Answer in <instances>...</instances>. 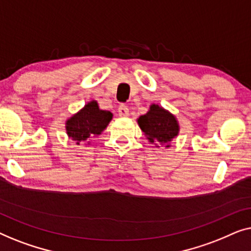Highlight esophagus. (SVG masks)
<instances>
[{
  "label": "esophagus",
  "mask_w": 251,
  "mask_h": 251,
  "mask_svg": "<svg viewBox=\"0 0 251 251\" xmlns=\"http://www.w3.org/2000/svg\"><path fill=\"white\" fill-rule=\"evenodd\" d=\"M118 114L121 117H127V116L129 115V110H128V107L125 104H121L118 108Z\"/></svg>",
  "instance_id": "esophagus-1"
}]
</instances>
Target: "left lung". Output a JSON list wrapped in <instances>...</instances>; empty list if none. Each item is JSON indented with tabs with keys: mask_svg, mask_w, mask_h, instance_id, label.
Masks as SVG:
<instances>
[{
	"mask_svg": "<svg viewBox=\"0 0 251 251\" xmlns=\"http://www.w3.org/2000/svg\"><path fill=\"white\" fill-rule=\"evenodd\" d=\"M137 124L146 134L150 143H156L169 148V143L179 132V125L176 117L158 104H151L146 115L140 116Z\"/></svg>",
	"mask_w": 251,
	"mask_h": 251,
	"instance_id": "8db88e82",
	"label": "left lung"
}]
</instances>
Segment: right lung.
Segmentation results:
<instances>
[{"label": "right lung", "mask_w": 251, "mask_h": 251, "mask_svg": "<svg viewBox=\"0 0 251 251\" xmlns=\"http://www.w3.org/2000/svg\"><path fill=\"white\" fill-rule=\"evenodd\" d=\"M112 119L110 111L101 110L97 101H91L83 109L67 119L66 130L70 139L76 144L86 142L95 135H100L102 130Z\"/></svg>", "instance_id": "add662e5"}]
</instances>
